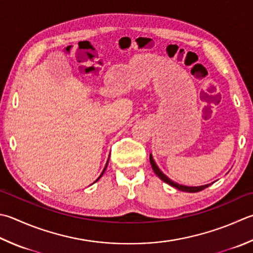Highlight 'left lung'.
<instances>
[{"label":"left lung","instance_id":"left-lung-1","mask_svg":"<svg viewBox=\"0 0 253 253\" xmlns=\"http://www.w3.org/2000/svg\"><path fill=\"white\" fill-rule=\"evenodd\" d=\"M150 162H151V165H152V169H153V170H154V173L159 176V177L163 180V182H165V183H168L169 185H170V186H173V187H175V188H177L178 190H182V192H187V193H197V192H201V190H203V189H205V188H207L209 185L211 184H207V185H203V186H185V185H180V184H177V183H175V182H173V180L171 179H169L168 176H166L163 171H162L160 169H159V166L156 165V163H155V161L153 160V156H152V154H150Z\"/></svg>","mask_w":253,"mask_h":253}]
</instances>
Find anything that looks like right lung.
I'll return each instance as SVG.
<instances>
[{"label":"right lung","instance_id":"1","mask_svg":"<svg viewBox=\"0 0 253 253\" xmlns=\"http://www.w3.org/2000/svg\"><path fill=\"white\" fill-rule=\"evenodd\" d=\"M108 162H109V160H108ZM108 162H107V164H106V166H104V169H103V170H102V173H101V175H100V176H99V177H98V179H99L100 177H101V176L103 175V173H104V170H106V169H107V166H108ZM98 179H97V180H98ZM97 180H96V182H97Z\"/></svg>","mask_w":253,"mask_h":253}]
</instances>
